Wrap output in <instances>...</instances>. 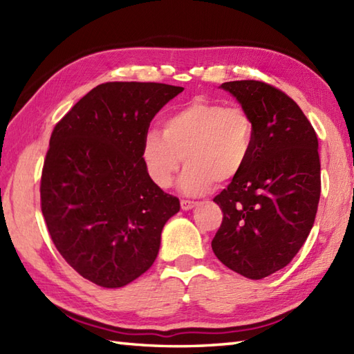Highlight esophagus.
<instances>
[{"instance_id": "esophagus-1", "label": "esophagus", "mask_w": 354, "mask_h": 354, "mask_svg": "<svg viewBox=\"0 0 354 354\" xmlns=\"http://www.w3.org/2000/svg\"><path fill=\"white\" fill-rule=\"evenodd\" d=\"M196 204H198V202H194V201L181 199V208H183V209H185V212H187V209H192V208L196 207Z\"/></svg>"}]
</instances>
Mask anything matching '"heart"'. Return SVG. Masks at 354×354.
I'll list each match as a JSON object with an SVG mask.
<instances>
[{
    "mask_svg": "<svg viewBox=\"0 0 354 354\" xmlns=\"http://www.w3.org/2000/svg\"><path fill=\"white\" fill-rule=\"evenodd\" d=\"M252 142L254 124L245 109L198 97L164 120L162 133L145 135L141 161L150 181L169 189L184 160L179 189L204 194L216 181L231 183L245 170Z\"/></svg>",
    "mask_w": 354,
    "mask_h": 354,
    "instance_id": "heart-1",
    "label": "heart"
}]
</instances>
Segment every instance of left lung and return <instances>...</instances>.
<instances>
[{
    "label": "left lung",
    "mask_w": 354,
    "mask_h": 354,
    "mask_svg": "<svg viewBox=\"0 0 354 354\" xmlns=\"http://www.w3.org/2000/svg\"><path fill=\"white\" fill-rule=\"evenodd\" d=\"M254 124L251 158L214 202L212 248L225 266L261 280L288 266L313 227L321 194L318 138L298 104L259 80L225 82Z\"/></svg>",
    "instance_id": "obj_1"
}]
</instances>
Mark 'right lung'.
I'll list each match as a JSON object with an SVG mask.
<instances>
[{
	"mask_svg": "<svg viewBox=\"0 0 354 354\" xmlns=\"http://www.w3.org/2000/svg\"><path fill=\"white\" fill-rule=\"evenodd\" d=\"M184 88L108 82L53 129L41 208L53 243L86 280L123 288L153 265L179 199L147 175L141 142L150 122Z\"/></svg>",
	"mask_w": 354,
	"mask_h": 354,
	"instance_id": "right-lung-1",
	"label": "right lung"
}]
</instances>
